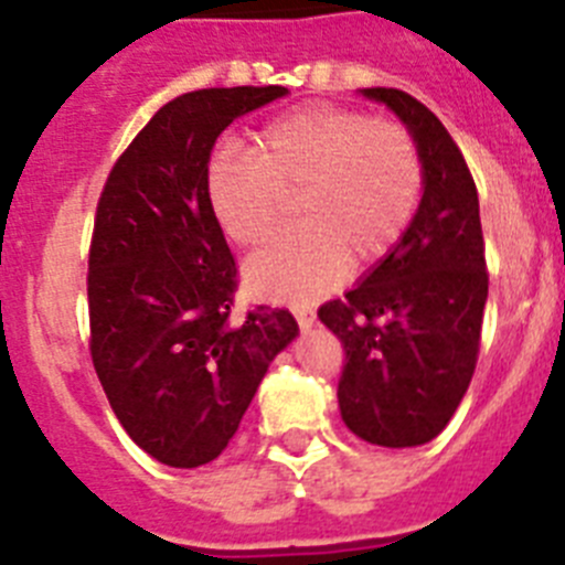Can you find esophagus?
I'll list each match as a JSON object with an SVG mask.
<instances>
[{"instance_id": "1", "label": "esophagus", "mask_w": 565, "mask_h": 565, "mask_svg": "<svg viewBox=\"0 0 565 565\" xmlns=\"http://www.w3.org/2000/svg\"><path fill=\"white\" fill-rule=\"evenodd\" d=\"M294 317H297V326L302 328V331H308V328L313 326V311H308V308H294Z\"/></svg>"}]
</instances>
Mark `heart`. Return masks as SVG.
Masks as SVG:
<instances>
[{"label": "heart", "mask_w": 565, "mask_h": 565, "mask_svg": "<svg viewBox=\"0 0 565 565\" xmlns=\"http://www.w3.org/2000/svg\"><path fill=\"white\" fill-rule=\"evenodd\" d=\"M424 167L413 135L333 104H308L259 129L252 152L223 149L206 172L223 232L266 246L297 206L294 232L248 263V286L268 299L311 302L344 268L382 263L416 217Z\"/></svg>", "instance_id": "obj_1"}]
</instances>
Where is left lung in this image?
Returning a JSON list of instances; mask_svg holds the SVG:
<instances>
[{"instance_id":"1","label":"left lung","mask_w":565,"mask_h":565,"mask_svg":"<svg viewBox=\"0 0 565 565\" xmlns=\"http://www.w3.org/2000/svg\"><path fill=\"white\" fill-rule=\"evenodd\" d=\"M411 129L424 167L418 212L398 246L342 299L319 308L344 348L342 422L379 447H418L447 427L476 373L487 306L478 189L461 149L430 109L367 87Z\"/></svg>"}]
</instances>
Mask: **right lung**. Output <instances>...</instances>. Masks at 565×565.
Wrapping results in <instances>:
<instances>
[{
  "instance_id": "add662e5",
  "label": "right lung",
  "mask_w": 565,
  "mask_h": 565,
  "mask_svg": "<svg viewBox=\"0 0 565 565\" xmlns=\"http://www.w3.org/2000/svg\"><path fill=\"white\" fill-rule=\"evenodd\" d=\"M286 93L268 84L172 98L98 198L89 356L124 430L167 467H203L226 450L271 359L299 331L286 308L234 313L237 263L206 189L217 135Z\"/></svg>"
}]
</instances>
